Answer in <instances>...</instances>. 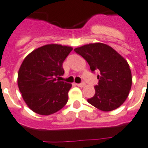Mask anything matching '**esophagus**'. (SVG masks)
Masks as SVG:
<instances>
[{"label":"esophagus","mask_w":148,"mask_h":148,"mask_svg":"<svg viewBox=\"0 0 148 148\" xmlns=\"http://www.w3.org/2000/svg\"><path fill=\"white\" fill-rule=\"evenodd\" d=\"M84 82H82V83H81V84H76L77 86H78V87H81V88H82V87H84Z\"/></svg>","instance_id":"1"}]
</instances>
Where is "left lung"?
Listing matches in <instances>:
<instances>
[{"instance_id": "obj_1", "label": "left lung", "mask_w": 148, "mask_h": 148, "mask_svg": "<svg viewBox=\"0 0 148 148\" xmlns=\"http://www.w3.org/2000/svg\"><path fill=\"white\" fill-rule=\"evenodd\" d=\"M74 51L86 60L92 71H100L95 95L88 102L104 112L112 111L123 104L132 85L131 71L127 60L111 47L101 42L86 44Z\"/></svg>"}]
</instances>
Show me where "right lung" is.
I'll use <instances>...</instances> for the list:
<instances>
[{
	"label": "right lung",
	"mask_w": 148,
	"mask_h": 148,
	"mask_svg": "<svg viewBox=\"0 0 148 148\" xmlns=\"http://www.w3.org/2000/svg\"><path fill=\"white\" fill-rule=\"evenodd\" d=\"M73 48L48 44L34 49L25 58L18 73V85L29 109L42 116L59 111L66 104L72 84L60 82L63 63Z\"/></svg>",
	"instance_id": "add662e5"
}]
</instances>
